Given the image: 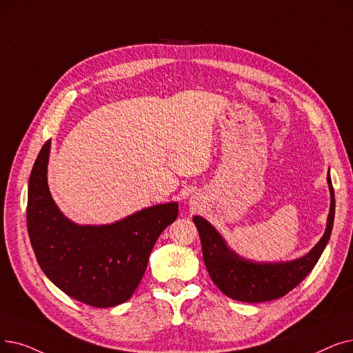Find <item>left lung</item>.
<instances>
[{"mask_svg":"<svg viewBox=\"0 0 353 353\" xmlns=\"http://www.w3.org/2000/svg\"><path fill=\"white\" fill-rule=\"evenodd\" d=\"M330 210L325 235L309 254L287 263H254L229 250L222 235L202 216L193 222L202 242L203 259L212 281L228 297L238 301L263 303L280 299L297 287L317 264L329 242L334 221V192L327 174Z\"/></svg>","mask_w":353,"mask_h":353,"instance_id":"8db88e82","label":"left lung"}]
</instances>
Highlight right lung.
I'll return each instance as SVG.
<instances>
[{
    "label": "right lung",
    "mask_w": 353,
    "mask_h": 353,
    "mask_svg": "<svg viewBox=\"0 0 353 353\" xmlns=\"http://www.w3.org/2000/svg\"><path fill=\"white\" fill-rule=\"evenodd\" d=\"M50 140L28 180L27 229L37 263L72 299L114 307L139 287L152 247L179 214V203L145 208L111 225H78L59 210L48 185Z\"/></svg>",
    "instance_id": "right-lung-1"
}]
</instances>
